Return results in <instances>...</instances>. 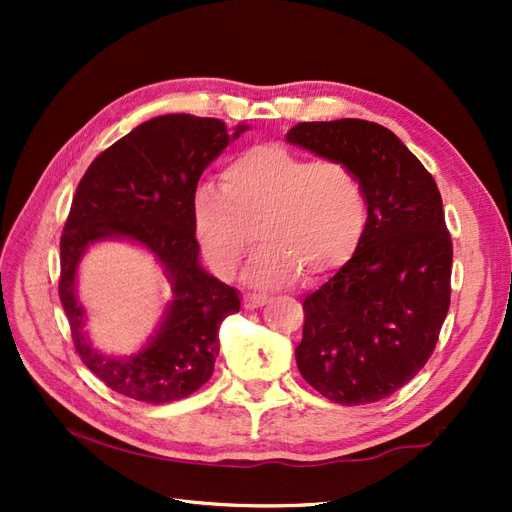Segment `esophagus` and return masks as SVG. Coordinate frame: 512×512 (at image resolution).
Here are the masks:
<instances>
[{
  "instance_id": "esophagus-1",
  "label": "esophagus",
  "mask_w": 512,
  "mask_h": 512,
  "mask_svg": "<svg viewBox=\"0 0 512 512\" xmlns=\"http://www.w3.org/2000/svg\"><path fill=\"white\" fill-rule=\"evenodd\" d=\"M269 301L267 294H256V292H247L243 294V307L245 309H256V307H262Z\"/></svg>"
}]
</instances>
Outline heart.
<instances>
[{
  "instance_id": "1",
  "label": "heart",
  "mask_w": 512,
  "mask_h": 512,
  "mask_svg": "<svg viewBox=\"0 0 512 512\" xmlns=\"http://www.w3.org/2000/svg\"><path fill=\"white\" fill-rule=\"evenodd\" d=\"M369 222L361 179L337 160H307L282 145H254L232 158L220 192L205 185L194 196L192 224L209 267L230 277L254 241L245 269L256 288L292 284L301 271L339 269L359 250Z\"/></svg>"
}]
</instances>
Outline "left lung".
I'll return each instance as SVG.
<instances>
[{"mask_svg": "<svg viewBox=\"0 0 512 512\" xmlns=\"http://www.w3.org/2000/svg\"><path fill=\"white\" fill-rule=\"evenodd\" d=\"M286 141L348 164L369 203L359 250L303 301L299 371L335 404H374L425 367L451 305L442 196L414 153L374 121H305Z\"/></svg>", "mask_w": 512, "mask_h": 512, "instance_id": "1", "label": "left lung"}]
</instances>
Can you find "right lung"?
I'll use <instances>...</instances> for the list:
<instances>
[{
  "label": "right lung",
  "mask_w": 512,
  "mask_h": 512,
  "mask_svg": "<svg viewBox=\"0 0 512 512\" xmlns=\"http://www.w3.org/2000/svg\"><path fill=\"white\" fill-rule=\"evenodd\" d=\"M213 117L162 115L134 128L89 164L76 188L59 241V299L76 354L108 389L147 404H170L203 386L220 352L218 331L241 301L232 286L198 265L192 209L203 170L237 138ZM130 236L159 256L176 299L161 331L141 352L117 360L96 353L80 327L73 275L84 247Z\"/></svg>",
  "instance_id": "right-lung-1"
}]
</instances>
